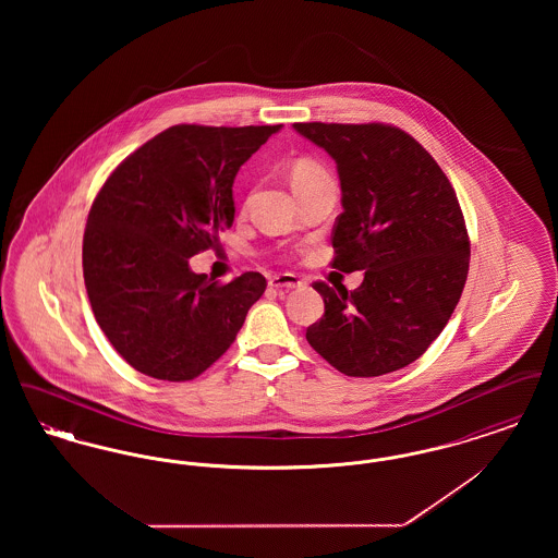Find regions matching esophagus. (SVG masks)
<instances>
[{
  "label": "esophagus",
  "instance_id": "obj_1",
  "mask_svg": "<svg viewBox=\"0 0 558 558\" xmlns=\"http://www.w3.org/2000/svg\"><path fill=\"white\" fill-rule=\"evenodd\" d=\"M301 284L303 282L294 274H280L269 278V289H276V291H292V289H299Z\"/></svg>",
  "mask_w": 558,
  "mask_h": 558
}]
</instances>
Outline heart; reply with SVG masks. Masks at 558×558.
Segmentation results:
<instances>
[{
  "label": "heart",
  "mask_w": 558,
  "mask_h": 558,
  "mask_svg": "<svg viewBox=\"0 0 558 558\" xmlns=\"http://www.w3.org/2000/svg\"><path fill=\"white\" fill-rule=\"evenodd\" d=\"M322 175H326V173L314 160L301 159L292 165V186H301V184L312 182Z\"/></svg>",
  "instance_id": "b5f03b06"
}]
</instances>
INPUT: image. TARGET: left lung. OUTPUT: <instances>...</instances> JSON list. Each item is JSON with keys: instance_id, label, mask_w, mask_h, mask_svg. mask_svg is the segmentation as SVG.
Returning <instances> with one entry per match:
<instances>
[{"instance_id": "obj_1", "label": "left lung", "mask_w": 558, "mask_h": 558, "mask_svg": "<svg viewBox=\"0 0 558 558\" xmlns=\"http://www.w3.org/2000/svg\"><path fill=\"white\" fill-rule=\"evenodd\" d=\"M337 162L343 213L332 267L364 271L355 291L316 282L324 316L307 343L347 376H380L425 353L451 318L471 246L450 180L398 128L294 123Z\"/></svg>"}]
</instances>
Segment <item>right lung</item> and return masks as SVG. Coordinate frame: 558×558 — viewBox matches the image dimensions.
<instances>
[{
	"instance_id": "right-lung-1",
	"label": "right lung",
	"mask_w": 558,
	"mask_h": 558,
	"mask_svg": "<svg viewBox=\"0 0 558 558\" xmlns=\"http://www.w3.org/2000/svg\"><path fill=\"white\" fill-rule=\"evenodd\" d=\"M282 125H175L123 160L96 196L83 236V278L110 345L135 371L192 380L234 343L266 291L259 271L228 284L190 257L234 223V180Z\"/></svg>"
}]
</instances>
